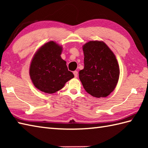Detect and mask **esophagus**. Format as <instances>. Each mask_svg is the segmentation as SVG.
Masks as SVG:
<instances>
[{
	"label": "esophagus",
	"mask_w": 148,
	"mask_h": 148,
	"mask_svg": "<svg viewBox=\"0 0 148 148\" xmlns=\"http://www.w3.org/2000/svg\"><path fill=\"white\" fill-rule=\"evenodd\" d=\"M73 73H74V75L75 77H77V75H78V72L76 71H74Z\"/></svg>",
	"instance_id": "esophagus-1"
}]
</instances>
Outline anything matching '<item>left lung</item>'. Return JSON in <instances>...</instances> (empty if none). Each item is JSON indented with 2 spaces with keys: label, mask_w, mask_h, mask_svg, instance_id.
Returning a JSON list of instances; mask_svg holds the SVG:
<instances>
[{
  "label": "left lung",
  "mask_w": 148,
  "mask_h": 148,
  "mask_svg": "<svg viewBox=\"0 0 148 148\" xmlns=\"http://www.w3.org/2000/svg\"><path fill=\"white\" fill-rule=\"evenodd\" d=\"M84 64L79 79L86 92L97 98L108 96L114 90L119 68L114 53L102 41L92 40L83 46Z\"/></svg>",
  "instance_id": "left-lung-1"
}]
</instances>
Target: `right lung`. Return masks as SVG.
Masks as SVG:
<instances>
[{
  "mask_svg": "<svg viewBox=\"0 0 148 148\" xmlns=\"http://www.w3.org/2000/svg\"><path fill=\"white\" fill-rule=\"evenodd\" d=\"M62 47L49 41L38 49L31 62L30 76L34 85L41 92L53 93L61 90L74 77L68 71L66 62L60 56Z\"/></svg>",
  "mask_w": 148,
  "mask_h": 148,
  "instance_id": "add662e5",
  "label": "right lung"
}]
</instances>
